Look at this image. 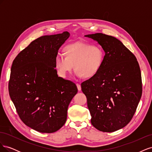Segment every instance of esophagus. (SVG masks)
<instances>
[{"label":"esophagus","instance_id":"1","mask_svg":"<svg viewBox=\"0 0 152 152\" xmlns=\"http://www.w3.org/2000/svg\"><path fill=\"white\" fill-rule=\"evenodd\" d=\"M77 89L79 91H81V86L79 84H77Z\"/></svg>","mask_w":152,"mask_h":152}]
</instances>
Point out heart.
Here are the masks:
<instances>
[{
  "mask_svg": "<svg viewBox=\"0 0 152 152\" xmlns=\"http://www.w3.org/2000/svg\"><path fill=\"white\" fill-rule=\"evenodd\" d=\"M63 53L65 56L58 55L54 59L58 73L63 78L72 72L73 66L77 76L91 79L100 71L104 60V51L102 47L83 42L66 45Z\"/></svg>",
  "mask_w": 152,
  "mask_h": 152,
  "instance_id": "heart-1",
  "label": "heart"
}]
</instances>
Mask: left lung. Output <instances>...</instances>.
<instances>
[{"label": "left lung", "instance_id": "left-lung-1", "mask_svg": "<svg viewBox=\"0 0 152 152\" xmlns=\"http://www.w3.org/2000/svg\"><path fill=\"white\" fill-rule=\"evenodd\" d=\"M104 50L102 68L81 84L98 130L112 132L125 127L136 110L142 95L141 70L136 56L114 37L97 33L85 35Z\"/></svg>", "mask_w": 152, "mask_h": 152}]
</instances>
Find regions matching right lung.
I'll list each match as a JSON object with an SVG mask.
<instances>
[{
    "label": "right lung",
    "mask_w": 152,
    "mask_h": 152,
    "mask_svg": "<svg viewBox=\"0 0 152 152\" xmlns=\"http://www.w3.org/2000/svg\"><path fill=\"white\" fill-rule=\"evenodd\" d=\"M70 34L35 39L14 59L9 93L25 125L43 133L57 131L66 122L67 110L77 93L73 82L58 77L54 59Z\"/></svg>",
    "instance_id": "1"
}]
</instances>
